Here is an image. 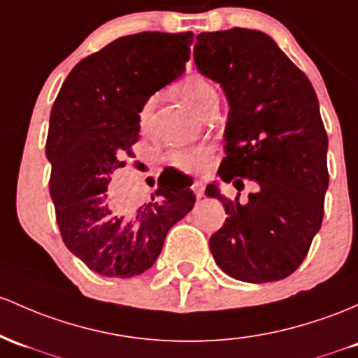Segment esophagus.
Wrapping results in <instances>:
<instances>
[{
    "label": "esophagus",
    "instance_id": "34e87169",
    "mask_svg": "<svg viewBox=\"0 0 358 358\" xmlns=\"http://www.w3.org/2000/svg\"><path fill=\"white\" fill-rule=\"evenodd\" d=\"M192 190H194L195 197L197 199H202L203 195H206V187H203V183L199 182V180H195V182L192 183Z\"/></svg>",
    "mask_w": 358,
    "mask_h": 358
}]
</instances>
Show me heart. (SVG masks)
Listing matches in <instances>:
<instances>
[{"instance_id": "obj_1", "label": "heart", "mask_w": 358, "mask_h": 358, "mask_svg": "<svg viewBox=\"0 0 358 358\" xmlns=\"http://www.w3.org/2000/svg\"><path fill=\"white\" fill-rule=\"evenodd\" d=\"M175 92L182 100H185L188 105L197 108L199 112H203L207 103L215 98V92L209 81L202 76H195V74L194 76H187L183 80H180L175 85ZM152 108H155V96H149L143 101L139 113H137V120H139V125L143 131H146L149 124H151ZM209 159L210 148L207 144H195V146L180 148L168 155V161H170L173 168L190 173H199L206 170L207 164H209Z\"/></svg>"}]
</instances>
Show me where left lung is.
Here are the masks:
<instances>
[{
    "mask_svg": "<svg viewBox=\"0 0 358 358\" xmlns=\"http://www.w3.org/2000/svg\"><path fill=\"white\" fill-rule=\"evenodd\" d=\"M195 64L221 83L227 100L226 144L219 176L258 190L229 200L210 183L226 222L210 236L215 263L243 282L289 277L308 255L324 214L329 175L326 136L311 81L258 30L229 29L197 35Z\"/></svg>",
    "mask_w": 358,
    "mask_h": 358,
    "instance_id": "left-lung-1",
    "label": "left lung"
}]
</instances>
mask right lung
<instances>
[{
  "label": "right lung",
  "instance_id": "right-lung-1",
  "mask_svg": "<svg viewBox=\"0 0 358 358\" xmlns=\"http://www.w3.org/2000/svg\"><path fill=\"white\" fill-rule=\"evenodd\" d=\"M192 34L125 35L78 62L50 110L49 192L64 245L93 272L127 278L159 257L175 222L192 210L185 183L158 178L139 207L117 202L113 175L134 158L143 101L171 83L190 59Z\"/></svg>",
  "mask_w": 358,
  "mask_h": 358
}]
</instances>
